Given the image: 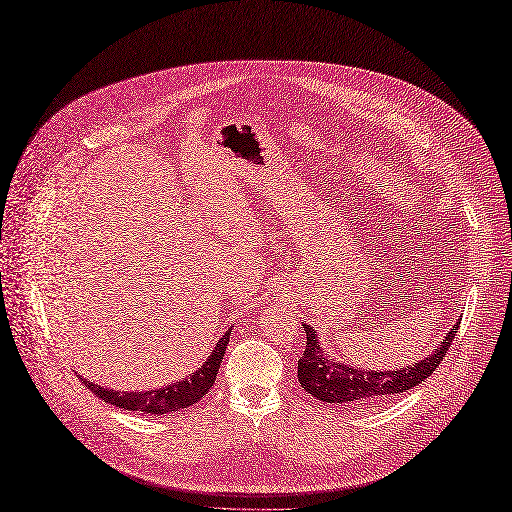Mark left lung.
I'll return each instance as SVG.
<instances>
[{
    "instance_id": "left-lung-1",
    "label": "left lung",
    "mask_w": 512,
    "mask_h": 512,
    "mask_svg": "<svg viewBox=\"0 0 512 512\" xmlns=\"http://www.w3.org/2000/svg\"><path fill=\"white\" fill-rule=\"evenodd\" d=\"M303 328L307 345L301 360H298V381L317 400L349 407V404H366L390 398L394 394L413 390L415 385L426 381L447 356L460 322L453 324L443 343H440L430 358H424L402 370H385V373H373V370L366 373V370L328 360L320 343H317L313 328L307 324H303Z\"/></svg>"
}]
</instances>
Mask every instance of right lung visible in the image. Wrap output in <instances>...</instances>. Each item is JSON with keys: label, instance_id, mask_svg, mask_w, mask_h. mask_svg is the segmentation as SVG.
I'll list each match as a JSON object with an SVG mask.
<instances>
[{"label": "right lung", "instance_id": "right-lung-1", "mask_svg": "<svg viewBox=\"0 0 512 512\" xmlns=\"http://www.w3.org/2000/svg\"><path fill=\"white\" fill-rule=\"evenodd\" d=\"M228 330L224 337L218 341L216 349L211 351V356L207 362L197 370L195 375L161 387V390H150V392H114V390H105L101 385H95L91 381L82 379V383L91 390L95 396L105 400L108 404H116L118 409H127V411H142V413H152V415H165L173 411H182L197 404L207 392L209 387L214 385L220 362L224 360V351L228 345Z\"/></svg>", "mask_w": 512, "mask_h": 512}]
</instances>
